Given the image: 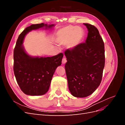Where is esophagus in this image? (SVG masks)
I'll use <instances>...</instances> for the list:
<instances>
[{
    "instance_id": "1",
    "label": "esophagus",
    "mask_w": 125,
    "mask_h": 125,
    "mask_svg": "<svg viewBox=\"0 0 125 125\" xmlns=\"http://www.w3.org/2000/svg\"><path fill=\"white\" fill-rule=\"evenodd\" d=\"M66 62H67L66 58L65 57H63V58H62V64H65V63H66Z\"/></svg>"
}]
</instances>
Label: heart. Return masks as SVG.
<instances>
[{
    "instance_id": "b5f03b06",
    "label": "heart",
    "mask_w": 125,
    "mask_h": 125,
    "mask_svg": "<svg viewBox=\"0 0 125 125\" xmlns=\"http://www.w3.org/2000/svg\"><path fill=\"white\" fill-rule=\"evenodd\" d=\"M83 36V32L80 28L68 25L59 30L56 41L60 45H65L68 43V47L73 48L80 43Z\"/></svg>"
}]
</instances>
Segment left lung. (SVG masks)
I'll use <instances>...</instances> for the list:
<instances>
[{
    "mask_svg": "<svg viewBox=\"0 0 125 125\" xmlns=\"http://www.w3.org/2000/svg\"><path fill=\"white\" fill-rule=\"evenodd\" d=\"M84 24L89 32L85 42L65 51L69 90L77 97L88 96L95 91L105 66L104 43L99 31L92 24Z\"/></svg>",
    "mask_w": 125,
    "mask_h": 125,
    "instance_id": "8db88e82",
    "label": "left lung"
}]
</instances>
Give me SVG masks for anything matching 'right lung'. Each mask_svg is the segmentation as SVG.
I'll return each mask as SVG.
<instances>
[{
	"label": "right lung",
	"mask_w": 125,
	"mask_h": 125,
	"mask_svg": "<svg viewBox=\"0 0 125 125\" xmlns=\"http://www.w3.org/2000/svg\"><path fill=\"white\" fill-rule=\"evenodd\" d=\"M54 24H32L25 28L17 41L13 52V71L17 82L24 94L34 96L46 93L57 67L62 64L63 54L50 57H32L25 52L22 43L25 35L32 30Z\"/></svg>",
	"instance_id": "add662e5"
}]
</instances>
